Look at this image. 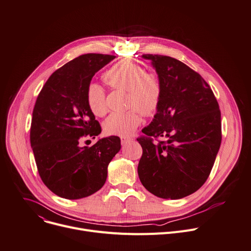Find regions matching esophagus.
<instances>
[{
    "label": "esophagus",
    "mask_w": 251,
    "mask_h": 251,
    "mask_svg": "<svg viewBox=\"0 0 251 251\" xmlns=\"http://www.w3.org/2000/svg\"><path fill=\"white\" fill-rule=\"evenodd\" d=\"M133 141V138H130V137H122L121 138V144L122 145H126L127 143Z\"/></svg>",
    "instance_id": "esophagus-1"
}]
</instances>
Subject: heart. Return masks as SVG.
<instances>
[{"mask_svg": "<svg viewBox=\"0 0 251 251\" xmlns=\"http://www.w3.org/2000/svg\"><path fill=\"white\" fill-rule=\"evenodd\" d=\"M104 80L114 89L127 91V107L136 108L145 116L152 115L160 104L162 84L158 75L145 71L143 67L131 61L122 60L116 63L105 72ZM86 101L96 116L105 115L107 112L106 95L99 84L92 82L88 85ZM138 111L130 109L126 112L112 113L104 123L105 131L110 135L128 137L141 123Z\"/></svg>", "mask_w": 251, "mask_h": 251, "instance_id": "1", "label": "heart"}]
</instances>
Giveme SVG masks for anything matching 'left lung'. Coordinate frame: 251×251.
<instances>
[{"instance_id": "left-lung-1", "label": "left lung", "mask_w": 251, "mask_h": 251, "mask_svg": "<svg viewBox=\"0 0 251 251\" xmlns=\"http://www.w3.org/2000/svg\"><path fill=\"white\" fill-rule=\"evenodd\" d=\"M142 58L162 84L160 104L142 132L167 140L137 139L143 149L138 175L155 196L180 199L197 191L211 172L221 143L219 106L209 85L184 63L162 55Z\"/></svg>"}]
</instances>
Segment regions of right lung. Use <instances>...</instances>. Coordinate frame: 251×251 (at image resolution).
Instances as JSON below:
<instances>
[{
    "instance_id": "add662e5",
    "label": "right lung",
    "mask_w": 251,
    "mask_h": 251,
    "mask_svg": "<svg viewBox=\"0 0 251 251\" xmlns=\"http://www.w3.org/2000/svg\"><path fill=\"white\" fill-rule=\"evenodd\" d=\"M116 57L86 54L68 62L45 83L37 98L30 132L31 147L44 184L56 195L80 199L105 184L108 165L121 149L117 136L80 146L101 133L86 101L93 76Z\"/></svg>"
}]
</instances>
